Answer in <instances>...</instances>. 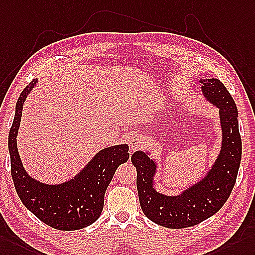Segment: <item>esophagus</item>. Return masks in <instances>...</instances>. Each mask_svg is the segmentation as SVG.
<instances>
[{
    "label": "esophagus",
    "mask_w": 255,
    "mask_h": 255,
    "mask_svg": "<svg viewBox=\"0 0 255 255\" xmlns=\"http://www.w3.org/2000/svg\"><path fill=\"white\" fill-rule=\"evenodd\" d=\"M142 146H144V137L140 134H132L129 138V149L134 151L140 149Z\"/></svg>",
    "instance_id": "esophagus-1"
}]
</instances>
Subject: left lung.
<instances>
[{"mask_svg": "<svg viewBox=\"0 0 255 255\" xmlns=\"http://www.w3.org/2000/svg\"><path fill=\"white\" fill-rule=\"evenodd\" d=\"M200 82L204 97L220 108L223 132L221 152L206 177L182 195L164 196L153 188L154 161L142 151L134 152L131 158L137 172L136 185L142 212L153 223L167 228L195 226L215 214L227 201L238 174L242 145L235 101L219 79Z\"/></svg>", "mask_w": 255, "mask_h": 255, "instance_id": "left-lung-1", "label": "left lung"}]
</instances>
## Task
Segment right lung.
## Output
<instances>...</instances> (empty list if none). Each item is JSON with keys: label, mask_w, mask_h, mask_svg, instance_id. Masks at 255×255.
Returning a JSON list of instances; mask_svg holds the SVG:
<instances>
[{"label": "right lung", "mask_w": 255, "mask_h": 255, "mask_svg": "<svg viewBox=\"0 0 255 255\" xmlns=\"http://www.w3.org/2000/svg\"><path fill=\"white\" fill-rule=\"evenodd\" d=\"M36 83V79L31 81L16 104L8 135L11 177L23 206L40 221L59 231H77L93 224L101 216L105 192L117 167L128 160V146L103 149L76 177L64 184L46 185L31 178L22 166L16 137L23 103Z\"/></svg>", "instance_id": "add662e5"}]
</instances>
